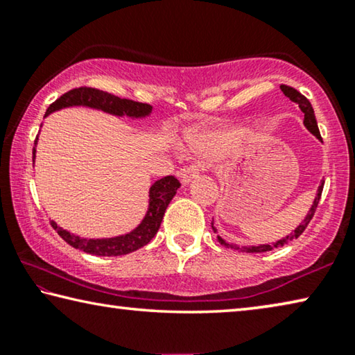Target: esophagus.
I'll return each mask as SVG.
<instances>
[{
  "label": "esophagus",
  "instance_id": "1",
  "mask_svg": "<svg viewBox=\"0 0 355 355\" xmlns=\"http://www.w3.org/2000/svg\"><path fill=\"white\" fill-rule=\"evenodd\" d=\"M204 171H207V166H204V164H191V166L180 168L178 177H180V180H182L183 183H188V182H191L194 177H198L199 173L204 172Z\"/></svg>",
  "mask_w": 355,
  "mask_h": 355
}]
</instances>
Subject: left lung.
I'll return each instance as SVG.
<instances>
[{
	"label": "left lung",
	"instance_id": "left-lung-1",
	"mask_svg": "<svg viewBox=\"0 0 355 355\" xmlns=\"http://www.w3.org/2000/svg\"><path fill=\"white\" fill-rule=\"evenodd\" d=\"M280 89H282V92H284L285 97H288L290 100H293L295 103H298L300 110L303 111V113H304V125L308 127V130L311 132V134H314V135L317 137V139L322 140L320 132H319V127H317V121H315V116H314V110H313V107H311L309 100L306 98L303 94H300L298 91H296L295 87H292V86H287V84H280ZM322 189H324V182H322V184L319 187V191H317V196H315V199H314V204H313V207H311L308 216H306L303 223H301V225L298 226V228H296V230L292 232V234H288L287 237H284V239H280V241H277V242H274V244H271V245L242 247V248H239V247H234V245H230V244H226V242H225L223 239H221L220 236H218V242H220L221 245H225V247H231V248H234V250H242V252H248V253H261V252H269V250H272V248H279V247H282V245H285V244H288V242H292L293 239H298V237H300L301 234H303V231H304L306 228H308L309 221L313 220V216H314V214H315L317 205H319V200H320V196H322Z\"/></svg>",
	"mask_w": 355,
	"mask_h": 355
}]
</instances>
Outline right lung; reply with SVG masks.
Segmentation results:
<instances>
[{
	"mask_svg": "<svg viewBox=\"0 0 355 355\" xmlns=\"http://www.w3.org/2000/svg\"><path fill=\"white\" fill-rule=\"evenodd\" d=\"M71 105H86V107L91 108H98L107 111L111 114L118 116H145L151 111V107L148 103H140L134 102V100L129 98H121L116 97V95L98 91L95 87H76L68 91L55 100L54 103L49 105V108L46 111V116L52 113V111L71 107ZM182 187L178 180L173 175L164 177L153 184L150 189V209H148V214L145 220L141 221L140 226L134 230L129 234L113 237V239H81V237L73 236L65 230H62L55 223H51L52 228L57 231L63 241L71 247L79 248V250L91 253V255H98V257H119L125 255V253H130L134 250H139L144 245H146L153 237L156 236L157 230H159L161 221L164 218V214H166L167 205L171 204L173 196H175L177 189Z\"/></svg>",
	"mask_w": 355,
	"mask_h": 355,
	"instance_id": "add662e5",
	"label": "right lung"
}]
</instances>
